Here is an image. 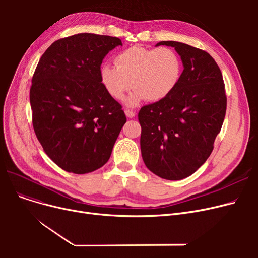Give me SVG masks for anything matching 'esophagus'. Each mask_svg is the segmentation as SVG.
<instances>
[{
  "mask_svg": "<svg viewBox=\"0 0 258 258\" xmlns=\"http://www.w3.org/2000/svg\"><path fill=\"white\" fill-rule=\"evenodd\" d=\"M124 113H125L126 117H128V118H133V117H135V115H136V113L133 112L132 110H127V108L124 111Z\"/></svg>",
  "mask_w": 258,
  "mask_h": 258,
  "instance_id": "1",
  "label": "esophagus"
}]
</instances>
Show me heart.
<instances>
[{
  "instance_id": "heart-1",
  "label": "heart",
  "mask_w": 258,
  "mask_h": 258,
  "mask_svg": "<svg viewBox=\"0 0 258 258\" xmlns=\"http://www.w3.org/2000/svg\"><path fill=\"white\" fill-rule=\"evenodd\" d=\"M116 66L104 63L100 68L101 84L114 99L120 100L131 89L128 105L140 101L156 102L166 98L177 88L182 76L183 64L174 50L133 46L120 52Z\"/></svg>"
}]
</instances>
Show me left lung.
<instances>
[{
  "label": "left lung",
  "mask_w": 258,
  "mask_h": 258,
  "mask_svg": "<svg viewBox=\"0 0 258 258\" xmlns=\"http://www.w3.org/2000/svg\"><path fill=\"white\" fill-rule=\"evenodd\" d=\"M173 47L184 70L164 99L141 107L140 146L146 167L162 179L178 181L196 172L213 151L226 115L222 72L209 53L187 44Z\"/></svg>",
  "instance_id": "left-lung-1"
}]
</instances>
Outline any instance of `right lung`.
Instances as JSON below:
<instances>
[{
	"instance_id": "right-lung-1",
	"label": "right lung",
	"mask_w": 258,
	"mask_h": 258,
	"mask_svg": "<svg viewBox=\"0 0 258 258\" xmlns=\"http://www.w3.org/2000/svg\"><path fill=\"white\" fill-rule=\"evenodd\" d=\"M121 39L78 33L54 42L32 77L30 104L36 137L61 169L77 174L103 166L126 122L121 104L106 92L100 66Z\"/></svg>"
}]
</instances>
